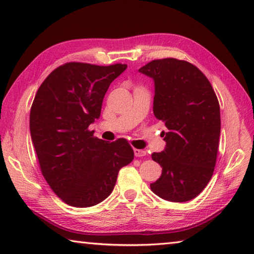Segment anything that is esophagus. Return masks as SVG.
Returning <instances> with one entry per match:
<instances>
[{
	"instance_id": "esophagus-1",
	"label": "esophagus",
	"mask_w": 254,
	"mask_h": 254,
	"mask_svg": "<svg viewBox=\"0 0 254 254\" xmlns=\"http://www.w3.org/2000/svg\"><path fill=\"white\" fill-rule=\"evenodd\" d=\"M134 156L135 157H144L147 156V151H144V150H140V149H134Z\"/></svg>"
}]
</instances>
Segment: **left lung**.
<instances>
[{
  "label": "left lung",
  "instance_id": "obj_1",
  "mask_svg": "<svg viewBox=\"0 0 254 254\" xmlns=\"http://www.w3.org/2000/svg\"><path fill=\"white\" fill-rule=\"evenodd\" d=\"M139 71L153 79V114L168 128L165 150L151 154L162 174L150 188L166 200L188 201L214 173L221 133L217 96L203 72L185 60H152Z\"/></svg>",
  "mask_w": 254,
  "mask_h": 254
}]
</instances>
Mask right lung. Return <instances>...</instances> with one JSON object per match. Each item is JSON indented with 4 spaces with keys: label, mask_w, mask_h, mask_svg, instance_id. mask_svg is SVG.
Returning <instances> with one entry per match:
<instances>
[{
    "label": "right lung",
    "mask_w": 254,
    "mask_h": 254,
    "mask_svg": "<svg viewBox=\"0 0 254 254\" xmlns=\"http://www.w3.org/2000/svg\"><path fill=\"white\" fill-rule=\"evenodd\" d=\"M67 63L40 85L30 111V133L46 182L74 207H91L110 196L134 152L126 139L106 142L88 127L101 115L110 84L127 69Z\"/></svg>",
    "instance_id": "add662e5"
}]
</instances>
